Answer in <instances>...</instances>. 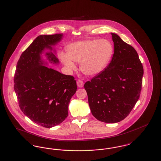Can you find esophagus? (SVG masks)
Instances as JSON below:
<instances>
[{
    "mask_svg": "<svg viewBox=\"0 0 161 161\" xmlns=\"http://www.w3.org/2000/svg\"><path fill=\"white\" fill-rule=\"evenodd\" d=\"M77 84L78 87H82L84 86V82L81 80H78L77 81Z\"/></svg>",
    "mask_w": 161,
    "mask_h": 161,
    "instance_id": "1",
    "label": "esophagus"
}]
</instances>
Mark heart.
Here are the masks:
<instances>
[{
	"label": "heart",
	"mask_w": 161,
	"mask_h": 161,
	"mask_svg": "<svg viewBox=\"0 0 161 161\" xmlns=\"http://www.w3.org/2000/svg\"><path fill=\"white\" fill-rule=\"evenodd\" d=\"M113 52V45L107 39H84L69 44L67 54L61 53L60 59L72 70L76 68L74 62H80V69L84 74L94 76L106 68Z\"/></svg>",
	"instance_id": "heart-1"
}]
</instances>
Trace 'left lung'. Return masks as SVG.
Instances as JSON below:
<instances>
[{
  "mask_svg": "<svg viewBox=\"0 0 161 161\" xmlns=\"http://www.w3.org/2000/svg\"><path fill=\"white\" fill-rule=\"evenodd\" d=\"M114 54L107 68L84 85L92 115L107 123L129 115L139 98L144 69L136 51L111 33Z\"/></svg>",
  "mask_w": 161,
  "mask_h": 161,
  "instance_id": "obj_1",
  "label": "left lung"
}]
</instances>
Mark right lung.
I'll return each mask as SVG.
<instances>
[{"instance_id":"obj_1","label":"right lung","mask_w":161,"mask_h":161,"mask_svg":"<svg viewBox=\"0 0 161 161\" xmlns=\"http://www.w3.org/2000/svg\"><path fill=\"white\" fill-rule=\"evenodd\" d=\"M62 36H38L21 55L14 77L21 110L31 121L46 128L57 125L66 118L70 100L77 91L74 77L43 66L40 58L42 51L45 48L51 50ZM46 55L51 63H58L52 53Z\"/></svg>"}]
</instances>
